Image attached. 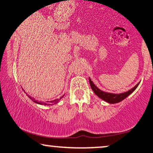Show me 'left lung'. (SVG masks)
I'll use <instances>...</instances> for the list:
<instances>
[{
	"label": "left lung",
	"mask_w": 153,
	"mask_h": 153,
	"mask_svg": "<svg viewBox=\"0 0 153 153\" xmlns=\"http://www.w3.org/2000/svg\"><path fill=\"white\" fill-rule=\"evenodd\" d=\"M89 83H90V86L93 90L94 93L96 94V95L98 96L100 99H103V101H106L109 103H116L120 102V101H123V99H125L126 97H128L130 94L133 93V91L136 89V88L138 86L139 84H137L134 87L132 88L131 89H130L129 91L124 92V93H121V94H112V93H108V92H105L101 91V89H99V88L97 87L95 84L92 82V81L91 80V79L89 78Z\"/></svg>",
	"instance_id": "obj_1"
}]
</instances>
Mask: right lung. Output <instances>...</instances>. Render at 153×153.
I'll return each mask as SVG.
<instances>
[{
	"instance_id": "right-lung-1",
	"label": "right lung",
	"mask_w": 153,
	"mask_h": 153,
	"mask_svg": "<svg viewBox=\"0 0 153 153\" xmlns=\"http://www.w3.org/2000/svg\"><path fill=\"white\" fill-rule=\"evenodd\" d=\"M28 96V95H27ZM28 97L30 98V99L31 100H33V101H34V102H35V103H38V104H42V105H54V104H56V103L58 102V101H59V100L60 99H62V97H61L59 99H55V100H54V101H50V102H47V103H45V102H40V101H35V99H33V98H31L30 97H29V96H28Z\"/></svg>"
}]
</instances>
